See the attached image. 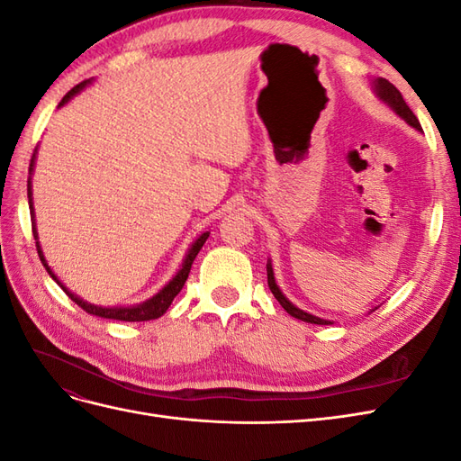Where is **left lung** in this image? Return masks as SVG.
Instances as JSON below:
<instances>
[{
  "instance_id": "8db88e82",
  "label": "left lung",
  "mask_w": 461,
  "mask_h": 461,
  "mask_svg": "<svg viewBox=\"0 0 461 461\" xmlns=\"http://www.w3.org/2000/svg\"><path fill=\"white\" fill-rule=\"evenodd\" d=\"M373 90H375L376 97H379V100H381L383 104H386L390 109H393L398 117H402L403 121H406V122L410 124V127H413L415 131L421 132L420 121H417V117L413 115V111L408 107V104L403 102V97H402L400 90H398L394 85H390V82H388L386 78H376V80H373ZM267 283H269V288H271V292H273V296L278 300V303H281L283 308L286 310V313H290L292 317H296V319H300V321H305V323H312V325H332V321H329V319H321V317H315V315H312V313H308V312H303V310L296 308V305L292 303V302L283 294L281 288H278V285H276V281H275V273H273L271 259L267 261ZM375 310H376V308H375ZM375 310H371V312H375Z\"/></svg>"
}]
</instances>
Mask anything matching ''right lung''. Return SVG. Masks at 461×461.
<instances>
[{
  "mask_svg": "<svg viewBox=\"0 0 461 461\" xmlns=\"http://www.w3.org/2000/svg\"><path fill=\"white\" fill-rule=\"evenodd\" d=\"M88 85H92V80H85V82H80V85H77L73 90H68L67 94H65V97L63 100L59 102V105L58 107H63L65 104H68L73 100V97L77 95V94H80L82 90H85ZM34 161H36V151L32 153V159H31V167H29V171H31V175H32V171H34ZM29 205H31V217H32V232H34V239H36V249H38V256H40V261L44 263V267H46V271L50 273V276L53 278L55 283H58L63 290H65V294L71 298L75 303H78L82 310H85L86 313H90V315H95V317H104V319H117V321H149V319H158V317H161L167 310H169V305L173 303V300H175V296L178 294L180 290H183V286H185V283H186V278H188V273H190V267H192V263H194V259H196V256H198V252L202 249V246L205 244V240H207V236H209V232H203V234H200L196 240L192 242V246L188 248V252H186V256H185V261H183V267H180L178 271H176V275L171 278L169 283H167L156 296H151L149 300H146V302H142V303H134V305H115V308H104V305H94V303H88V302H85L82 300L80 296H77L75 292H71L68 290L59 278H58V275H55L53 271H51V267L48 265V261H46V258H44V252H41V246H40V242H38V230H36V222H34V203H32V178H29Z\"/></svg>",
  "mask_w": 461,
  "mask_h": 461,
  "instance_id": "1",
  "label": "right lung"
}]
</instances>
